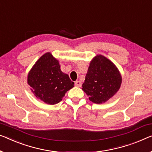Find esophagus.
<instances>
[{
  "instance_id": "obj_1",
  "label": "esophagus",
  "mask_w": 152,
  "mask_h": 152,
  "mask_svg": "<svg viewBox=\"0 0 152 152\" xmlns=\"http://www.w3.org/2000/svg\"><path fill=\"white\" fill-rule=\"evenodd\" d=\"M75 85L76 86V87H81V85H82V83H81L80 81L76 80V81H75Z\"/></svg>"
}]
</instances>
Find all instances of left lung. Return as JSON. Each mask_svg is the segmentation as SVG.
<instances>
[{
    "label": "left lung",
    "mask_w": 152,
    "mask_h": 152,
    "mask_svg": "<svg viewBox=\"0 0 152 152\" xmlns=\"http://www.w3.org/2000/svg\"><path fill=\"white\" fill-rule=\"evenodd\" d=\"M121 77L113 63L102 55L96 56L90 63L83 84V90L94 103L108 100L119 89Z\"/></svg>",
    "instance_id": "obj_1"
}]
</instances>
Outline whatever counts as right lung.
Instances as JSON below:
<instances>
[{
	"instance_id": "add662e5",
	"label": "right lung",
	"mask_w": 152,
	"mask_h": 152,
	"mask_svg": "<svg viewBox=\"0 0 152 152\" xmlns=\"http://www.w3.org/2000/svg\"><path fill=\"white\" fill-rule=\"evenodd\" d=\"M28 83L35 96L48 104L62 100L74 83L60 69L59 63L48 53L37 61L28 76Z\"/></svg>"
}]
</instances>
